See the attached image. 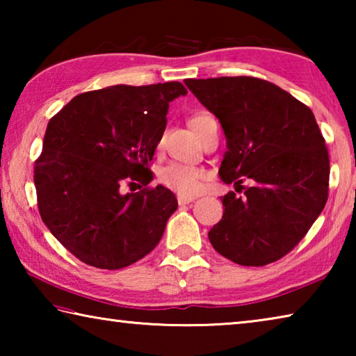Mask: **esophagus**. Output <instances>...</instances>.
I'll return each instance as SVG.
<instances>
[{
    "mask_svg": "<svg viewBox=\"0 0 356 356\" xmlns=\"http://www.w3.org/2000/svg\"><path fill=\"white\" fill-rule=\"evenodd\" d=\"M195 201V196H186V195H177V202L180 206H185V204H190Z\"/></svg>",
    "mask_w": 356,
    "mask_h": 356,
    "instance_id": "1",
    "label": "esophagus"
}]
</instances>
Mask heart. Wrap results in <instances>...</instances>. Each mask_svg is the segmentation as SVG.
<instances>
[{
	"label": "heart",
	"mask_w": 356,
	"mask_h": 356,
	"mask_svg": "<svg viewBox=\"0 0 356 356\" xmlns=\"http://www.w3.org/2000/svg\"><path fill=\"white\" fill-rule=\"evenodd\" d=\"M212 118L207 113H200L195 114L190 119V125L193 130L196 131V135L200 136L204 120ZM160 182L163 184L168 188L177 191L179 195H196L197 191L201 190L204 179H206V172L200 168L195 166H186L182 163H170L165 168H161L159 172Z\"/></svg>",
	"instance_id": "b5f03b06"
}]
</instances>
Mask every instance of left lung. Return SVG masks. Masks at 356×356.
Wrapping results in <instances>:
<instances>
[{
  "instance_id": "8db88e82",
  "label": "left lung",
  "mask_w": 356,
  "mask_h": 356,
  "mask_svg": "<svg viewBox=\"0 0 356 356\" xmlns=\"http://www.w3.org/2000/svg\"><path fill=\"white\" fill-rule=\"evenodd\" d=\"M185 84L225 130L222 182H252L243 196H222L225 212L209 231L210 243L246 267L278 261L306 236L327 204L330 159L314 114L259 78H191Z\"/></svg>"
}]
</instances>
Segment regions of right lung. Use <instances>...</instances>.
Returning <instances> with one entry per match:
<instances>
[{
  "label": "right lung",
  "instance_id": "1",
  "mask_svg": "<svg viewBox=\"0 0 356 356\" xmlns=\"http://www.w3.org/2000/svg\"><path fill=\"white\" fill-rule=\"evenodd\" d=\"M186 95L182 83L116 84L72 99L50 119L34 184L42 221L81 262L119 270L149 254L176 212L163 185L146 186L149 161L163 136L170 104Z\"/></svg>",
  "mask_w": 356,
  "mask_h": 356
}]
</instances>
